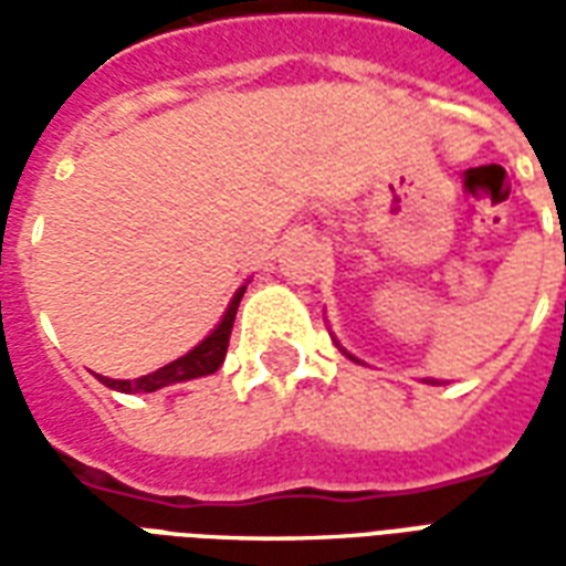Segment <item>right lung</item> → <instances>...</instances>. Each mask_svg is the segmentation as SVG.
Instances as JSON below:
<instances>
[{
	"instance_id": "obj_1",
	"label": "right lung",
	"mask_w": 566,
	"mask_h": 566,
	"mask_svg": "<svg viewBox=\"0 0 566 566\" xmlns=\"http://www.w3.org/2000/svg\"><path fill=\"white\" fill-rule=\"evenodd\" d=\"M245 294V287H239L233 296V303L227 308L223 321L211 331V336H206L202 343L187 352L185 357H178L172 364H166L157 373L150 376H142V379H105L99 376L105 388H115V391L124 394H150L157 388H166V385H175V381H187V379H199V376H211L214 369L221 367L223 357H227V345H230V333H233V321H235V308H239V300Z\"/></svg>"
}]
</instances>
